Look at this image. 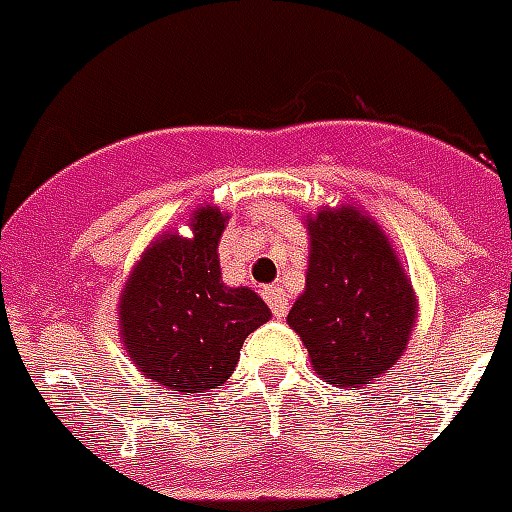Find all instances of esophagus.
Returning a JSON list of instances; mask_svg holds the SVG:
<instances>
[{
	"instance_id": "obj_1",
	"label": "esophagus",
	"mask_w": 512,
	"mask_h": 512,
	"mask_svg": "<svg viewBox=\"0 0 512 512\" xmlns=\"http://www.w3.org/2000/svg\"><path fill=\"white\" fill-rule=\"evenodd\" d=\"M263 298L268 301V306H271V312H274V317H287V309H290V304H287V295L282 287H266L263 290Z\"/></svg>"
}]
</instances>
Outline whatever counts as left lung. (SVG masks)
<instances>
[{
	"instance_id": "obj_1",
	"label": "left lung",
	"mask_w": 512,
	"mask_h": 512,
	"mask_svg": "<svg viewBox=\"0 0 512 512\" xmlns=\"http://www.w3.org/2000/svg\"><path fill=\"white\" fill-rule=\"evenodd\" d=\"M306 222V290L287 323L328 385L361 388L388 372L410 342L415 293L377 222L352 206Z\"/></svg>"
}]
</instances>
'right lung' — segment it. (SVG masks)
<instances>
[{"label": "right lung", "mask_w": 512, "mask_h": 512, "mask_svg": "<svg viewBox=\"0 0 512 512\" xmlns=\"http://www.w3.org/2000/svg\"><path fill=\"white\" fill-rule=\"evenodd\" d=\"M192 230V238L165 236L146 249L119 304L124 347L140 372L187 396L222 385L246 336L271 317L249 287L222 285V211H195Z\"/></svg>", "instance_id": "obj_1"}]
</instances>
